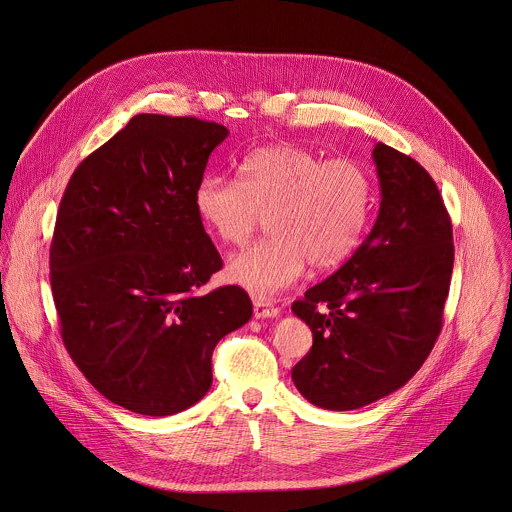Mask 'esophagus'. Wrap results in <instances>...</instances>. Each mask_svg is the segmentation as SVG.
<instances>
[{"label": "esophagus", "instance_id": "1", "mask_svg": "<svg viewBox=\"0 0 512 512\" xmlns=\"http://www.w3.org/2000/svg\"><path fill=\"white\" fill-rule=\"evenodd\" d=\"M253 309H255V317L257 319H273V317H279V307H275L269 299H263V297H255L253 299Z\"/></svg>", "mask_w": 512, "mask_h": 512}]
</instances>
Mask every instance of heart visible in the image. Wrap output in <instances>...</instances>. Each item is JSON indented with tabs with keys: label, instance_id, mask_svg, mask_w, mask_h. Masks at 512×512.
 <instances>
[{
	"label": "heart",
	"instance_id": "heart-1",
	"mask_svg": "<svg viewBox=\"0 0 512 512\" xmlns=\"http://www.w3.org/2000/svg\"><path fill=\"white\" fill-rule=\"evenodd\" d=\"M373 181L355 159H323L299 145L247 153L239 179L205 175L195 209L223 243L239 245L267 213L271 231L227 263L233 283L269 297L293 285L311 263L317 271L345 263L359 247L371 213Z\"/></svg>",
	"mask_w": 512,
	"mask_h": 512
}]
</instances>
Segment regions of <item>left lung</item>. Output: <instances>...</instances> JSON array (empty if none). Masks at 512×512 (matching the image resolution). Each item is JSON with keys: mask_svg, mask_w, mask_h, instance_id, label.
Listing matches in <instances>:
<instances>
[{"mask_svg": "<svg viewBox=\"0 0 512 512\" xmlns=\"http://www.w3.org/2000/svg\"><path fill=\"white\" fill-rule=\"evenodd\" d=\"M381 207L353 257L293 303L313 333L293 383L313 405L353 411L401 389L443 327L455 245L437 183L413 157L377 143Z\"/></svg>", "mask_w": 512, "mask_h": 512, "instance_id": "left-lung-1", "label": "left lung"}]
</instances>
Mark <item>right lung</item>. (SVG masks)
<instances>
[{
  "label": "right lung",
  "instance_id": "obj_1",
  "mask_svg": "<svg viewBox=\"0 0 512 512\" xmlns=\"http://www.w3.org/2000/svg\"><path fill=\"white\" fill-rule=\"evenodd\" d=\"M227 127L139 113L73 171L49 249L63 345L111 403L181 413L211 387V355L253 313L249 295L201 287L223 267L195 191Z\"/></svg>",
  "mask_w": 512,
  "mask_h": 512
}]
</instances>
